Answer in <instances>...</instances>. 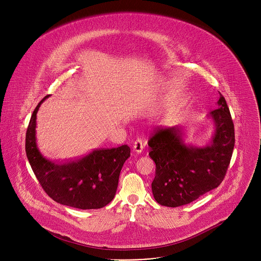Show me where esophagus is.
Here are the masks:
<instances>
[{"label": "esophagus", "mask_w": 261, "mask_h": 261, "mask_svg": "<svg viewBox=\"0 0 261 261\" xmlns=\"http://www.w3.org/2000/svg\"><path fill=\"white\" fill-rule=\"evenodd\" d=\"M143 147H144V143H143L142 139L137 138V139L134 141V143H133V150H134V152H136V153H141L142 150H143Z\"/></svg>", "instance_id": "34e87169"}]
</instances>
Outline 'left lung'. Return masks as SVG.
I'll list each match as a JSON object with an SVG mask.
<instances>
[{
    "instance_id": "1",
    "label": "left lung",
    "mask_w": 261,
    "mask_h": 261,
    "mask_svg": "<svg viewBox=\"0 0 261 261\" xmlns=\"http://www.w3.org/2000/svg\"><path fill=\"white\" fill-rule=\"evenodd\" d=\"M217 103L219 107L210 114L216 124L211 144L186 145L177 126L158 127L148 138V155L156 163L152 191L159 204L169 207L188 204L224 179L233 152L234 126L221 93Z\"/></svg>"
}]
</instances>
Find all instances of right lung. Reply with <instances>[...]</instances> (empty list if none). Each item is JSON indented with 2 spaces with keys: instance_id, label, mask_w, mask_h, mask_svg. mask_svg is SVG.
<instances>
[{
  "instance_id": "obj_1",
  "label": "right lung",
  "mask_w": 261,
  "mask_h": 261,
  "mask_svg": "<svg viewBox=\"0 0 261 261\" xmlns=\"http://www.w3.org/2000/svg\"><path fill=\"white\" fill-rule=\"evenodd\" d=\"M45 96L31 117L25 134V153L30 165L45 193L55 201L81 210L101 208L114 199L121 169L130 157L127 144L99 148L69 162L45 159L36 143V115Z\"/></svg>"
}]
</instances>
